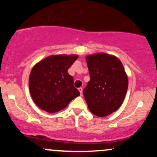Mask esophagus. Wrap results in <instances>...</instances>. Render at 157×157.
<instances>
[{"mask_svg": "<svg viewBox=\"0 0 157 157\" xmlns=\"http://www.w3.org/2000/svg\"><path fill=\"white\" fill-rule=\"evenodd\" d=\"M78 90H79V91H80V95L81 96H82V88H79L78 89Z\"/></svg>", "mask_w": 157, "mask_h": 157, "instance_id": "esophagus-1", "label": "esophagus"}]
</instances>
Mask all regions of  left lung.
I'll use <instances>...</instances> for the list:
<instances>
[{"mask_svg":"<svg viewBox=\"0 0 157 157\" xmlns=\"http://www.w3.org/2000/svg\"><path fill=\"white\" fill-rule=\"evenodd\" d=\"M90 81L83 89L84 98L93 114L100 117L116 111L127 93L128 80L121 61L105 53L86 58Z\"/></svg>","mask_w":157,"mask_h":157,"instance_id":"obj_1","label":"left lung"}]
</instances>
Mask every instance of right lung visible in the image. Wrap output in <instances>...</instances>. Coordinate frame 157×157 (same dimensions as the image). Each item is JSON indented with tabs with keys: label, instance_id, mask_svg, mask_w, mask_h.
<instances>
[{
	"label": "right lung",
	"instance_id": "add662e5",
	"mask_svg": "<svg viewBox=\"0 0 157 157\" xmlns=\"http://www.w3.org/2000/svg\"><path fill=\"white\" fill-rule=\"evenodd\" d=\"M78 55H52L32 68L29 86L32 100L40 109L48 113L63 110L80 95L74 86V78L68 75Z\"/></svg>",
	"mask_w": 157,
	"mask_h": 157
}]
</instances>
